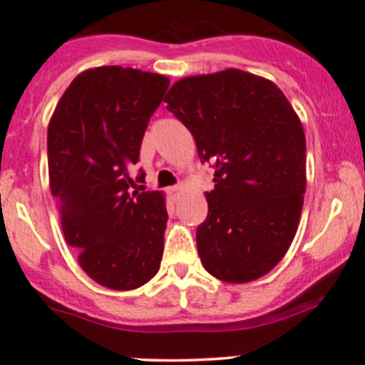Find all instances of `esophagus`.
I'll list each match as a JSON object with an SVG mask.
<instances>
[{"label":"esophagus","mask_w":365,"mask_h":365,"mask_svg":"<svg viewBox=\"0 0 365 365\" xmlns=\"http://www.w3.org/2000/svg\"><path fill=\"white\" fill-rule=\"evenodd\" d=\"M181 190H182V186H172V187H168L167 193H168V197L175 200L179 197V193H181Z\"/></svg>","instance_id":"obj_1"}]
</instances>
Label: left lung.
<instances>
[{
	"instance_id": "obj_1",
	"label": "left lung",
	"mask_w": 365,
	"mask_h": 365,
	"mask_svg": "<svg viewBox=\"0 0 365 365\" xmlns=\"http://www.w3.org/2000/svg\"><path fill=\"white\" fill-rule=\"evenodd\" d=\"M167 109L214 162L198 256L210 275L245 284L272 272L299 226L307 191V139L299 116L273 81L225 69L175 81Z\"/></svg>"
}]
</instances>
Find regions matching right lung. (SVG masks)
<instances>
[{
  "label": "right lung",
  "mask_w": 365,
  "mask_h": 365,
  "mask_svg": "<svg viewBox=\"0 0 365 365\" xmlns=\"http://www.w3.org/2000/svg\"><path fill=\"white\" fill-rule=\"evenodd\" d=\"M168 83L163 74L121 66L87 69L48 123V181L66 242L78 249L81 269L113 291H134L160 269L165 195L132 191L130 168Z\"/></svg>",
  "instance_id": "1"
}]
</instances>
